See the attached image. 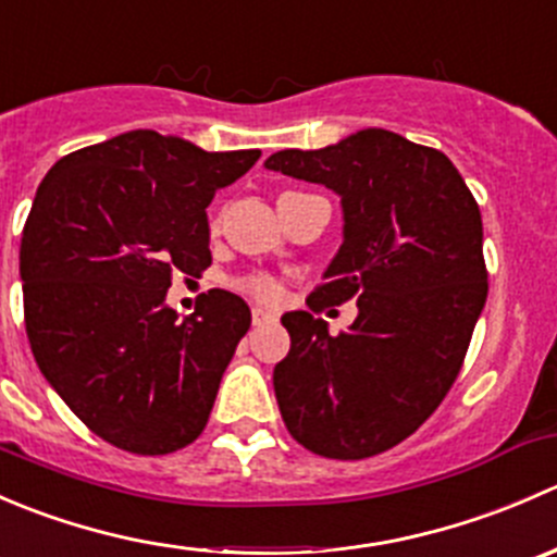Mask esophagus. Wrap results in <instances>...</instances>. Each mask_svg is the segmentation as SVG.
I'll return each instance as SVG.
<instances>
[{
	"label": "esophagus",
	"instance_id": "34e87169",
	"mask_svg": "<svg viewBox=\"0 0 557 557\" xmlns=\"http://www.w3.org/2000/svg\"><path fill=\"white\" fill-rule=\"evenodd\" d=\"M252 325H267V323H277V314L263 310V307H252Z\"/></svg>",
	"mask_w": 557,
	"mask_h": 557
}]
</instances>
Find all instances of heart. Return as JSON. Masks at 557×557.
Instances as JSON below:
<instances>
[{
  "instance_id": "b5f03b06",
  "label": "heart",
  "mask_w": 557,
  "mask_h": 557,
  "mask_svg": "<svg viewBox=\"0 0 557 557\" xmlns=\"http://www.w3.org/2000/svg\"><path fill=\"white\" fill-rule=\"evenodd\" d=\"M239 285H243L247 294H252L261 301H277L280 296H283L280 283L274 277H269V274H250V277H245Z\"/></svg>"
}]
</instances>
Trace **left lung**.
I'll return each mask as SVG.
<instances>
[{
  "instance_id": "obj_1",
  "label": "left lung",
  "mask_w": 557,
  "mask_h": 557,
  "mask_svg": "<svg viewBox=\"0 0 557 557\" xmlns=\"http://www.w3.org/2000/svg\"><path fill=\"white\" fill-rule=\"evenodd\" d=\"M263 166L339 196L342 245L307 305H358L339 336L307 310L283 314L280 414L323 458L391 450L447 396L485 307L480 207L445 153L385 128L277 150Z\"/></svg>"
}]
</instances>
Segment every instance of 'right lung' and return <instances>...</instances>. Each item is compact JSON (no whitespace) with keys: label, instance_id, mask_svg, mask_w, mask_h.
<instances>
[{"label":"right lung","instance_id":"right-lung-1","mask_svg":"<svg viewBox=\"0 0 557 557\" xmlns=\"http://www.w3.org/2000/svg\"><path fill=\"white\" fill-rule=\"evenodd\" d=\"M258 156L134 128L64 156L39 183L21 237L32 352L66 407L121 450L166 455L205 431L250 307L212 288L180 318L166 290L174 272L210 267L207 207Z\"/></svg>","mask_w":557,"mask_h":557}]
</instances>
